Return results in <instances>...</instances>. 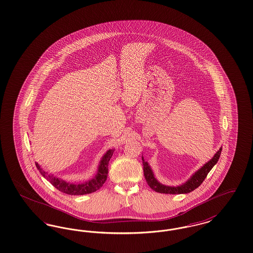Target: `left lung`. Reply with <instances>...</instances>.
Returning <instances> with one entry per match:
<instances>
[{"label":"left lung","mask_w":253,"mask_h":253,"mask_svg":"<svg viewBox=\"0 0 253 253\" xmlns=\"http://www.w3.org/2000/svg\"><path fill=\"white\" fill-rule=\"evenodd\" d=\"M221 151H222V148L219 149V151L213 155V157L209 162L206 163L198 171L195 172L187 182L182 183V185H179V186H167L158 182L155 179L149 164L145 162L144 158L142 157L145 179L147 181V183L149 184V186L155 192L163 193V194H187V193L192 192L193 190H195L202 184V182L205 180L206 176L208 175V173L212 169V167L217 163L220 157Z\"/></svg>","instance_id":"1"}]
</instances>
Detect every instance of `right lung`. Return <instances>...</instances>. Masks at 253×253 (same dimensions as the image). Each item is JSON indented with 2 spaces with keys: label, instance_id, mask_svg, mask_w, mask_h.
Here are the masks:
<instances>
[{
  "label": "right lung",
  "instance_id": "right-lung-1",
  "mask_svg": "<svg viewBox=\"0 0 253 253\" xmlns=\"http://www.w3.org/2000/svg\"><path fill=\"white\" fill-rule=\"evenodd\" d=\"M113 152L114 150H109L106 152V153L103 155V157L101 158L98 171L95 175V177L90 181L83 182V183H71V182L63 181L61 179L54 177L53 175H50L47 172L44 171L42 169H41L38 163L36 164V166L39 169L41 175L44 178H46L56 189H58L61 192L68 194V195H85V194H90L99 190L106 181L107 175H108V163L111 159Z\"/></svg>",
  "mask_w": 253,
  "mask_h": 253
}]
</instances>
